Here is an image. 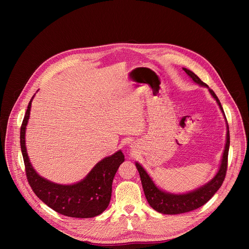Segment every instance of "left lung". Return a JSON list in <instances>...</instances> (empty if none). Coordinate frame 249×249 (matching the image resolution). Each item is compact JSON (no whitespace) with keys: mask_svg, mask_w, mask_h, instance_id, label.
<instances>
[{"mask_svg":"<svg viewBox=\"0 0 249 249\" xmlns=\"http://www.w3.org/2000/svg\"><path fill=\"white\" fill-rule=\"evenodd\" d=\"M183 70L185 71V73L193 80V82L209 89L211 95L216 99L218 105L220 106V109L222 110L225 116L222 104L218 96L215 94V92L211 89H209L208 85L203 83L198 78V76L192 72V71L186 68H183ZM225 119H226V116H225ZM229 148H230V131H229V125L227 122L226 146H225V150L223 153V157H222V160H221V164L218 172L208 183L185 194H172V193L162 191L155 184V182L153 181L148 172L143 168V166H142L140 163L136 162V166L141 177V182H142V185H143L144 193L150 206L157 212L161 213V214L176 215V214H182V213L196 210L201 206H203L204 204H206L220 189V187L222 186L225 180L227 167H228Z\"/></svg>","mask_w":249,"mask_h":249,"instance_id":"1","label":"left lung"}]
</instances>
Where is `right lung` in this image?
Returning a JSON list of instances; mask_svg holds the SVG:
<instances>
[{
  "instance_id": "add662e5",
  "label": "right lung",
  "mask_w": 249,
  "mask_h": 249,
  "mask_svg": "<svg viewBox=\"0 0 249 249\" xmlns=\"http://www.w3.org/2000/svg\"><path fill=\"white\" fill-rule=\"evenodd\" d=\"M30 99L20 127V148L27 180L42 202L61 215L72 218H92L100 215L108 207L112 181L120 164L125 160L121 151L97 162L83 180L75 184L63 185L47 180L32 167L25 147V129L29 119Z\"/></svg>"
}]
</instances>
